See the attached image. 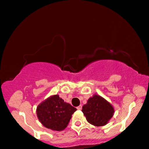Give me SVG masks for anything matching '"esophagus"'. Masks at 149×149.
<instances>
[{
	"label": "esophagus",
	"mask_w": 149,
	"mask_h": 149,
	"mask_svg": "<svg viewBox=\"0 0 149 149\" xmlns=\"http://www.w3.org/2000/svg\"><path fill=\"white\" fill-rule=\"evenodd\" d=\"M77 109H78V110H81V109H82V105H79V106L77 107Z\"/></svg>",
	"instance_id": "1"
}]
</instances>
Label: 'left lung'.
I'll use <instances>...</instances> for the list:
<instances>
[{"instance_id": "1", "label": "left lung", "mask_w": 149, "mask_h": 149, "mask_svg": "<svg viewBox=\"0 0 149 149\" xmlns=\"http://www.w3.org/2000/svg\"><path fill=\"white\" fill-rule=\"evenodd\" d=\"M82 111L87 122L95 126L107 124L113 116L114 109L112 105L102 97L94 95L84 105Z\"/></svg>"}]
</instances>
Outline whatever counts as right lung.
Wrapping results in <instances>:
<instances>
[{
    "label": "right lung",
    "instance_id": "obj_1",
    "mask_svg": "<svg viewBox=\"0 0 149 149\" xmlns=\"http://www.w3.org/2000/svg\"><path fill=\"white\" fill-rule=\"evenodd\" d=\"M77 110L64 102L58 95L49 97L37 107L36 113L40 122L47 128L61 131L66 128L73 113Z\"/></svg>",
    "mask_w": 149,
    "mask_h": 149
}]
</instances>
